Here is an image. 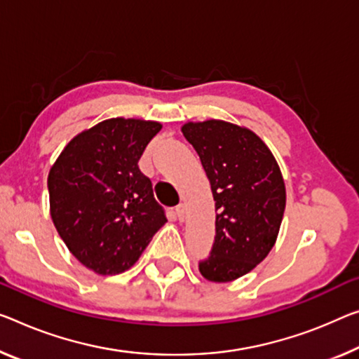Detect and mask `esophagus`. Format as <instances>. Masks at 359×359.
<instances>
[{"label":"esophagus","mask_w":359,"mask_h":359,"mask_svg":"<svg viewBox=\"0 0 359 359\" xmlns=\"http://www.w3.org/2000/svg\"><path fill=\"white\" fill-rule=\"evenodd\" d=\"M175 217L178 218V222H183V219H184V205H183V203H180V205L175 208Z\"/></svg>","instance_id":"1"}]
</instances>
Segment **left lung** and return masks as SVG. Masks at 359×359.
Returning a JSON list of instances; mask_svg holds the SVG:
<instances>
[{"instance_id":"1","label":"left lung","mask_w":359,"mask_h":359,"mask_svg":"<svg viewBox=\"0 0 359 359\" xmlns=\"http://www.w3.org/2000/svg\"><path fill=\"white\" fill-rule=\"evenodd\" d=\"M215 201V242L198 271L229 283L262 263L273 249L285 208L279 165L253 131L223 120L186 123Z\"/></svg>"}]
</instances>
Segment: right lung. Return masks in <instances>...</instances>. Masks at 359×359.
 Wrapping results in <instances>:
<instances>
[{"instance_id": "1", "label": "right lung", "mask_w": 359, "mask_h": 359, "mask_svg": "<svg viewBox=\"0 0 359 359\" xmlns=\"http://www.w3.org/2000/svg\"><path fill=\"white\" fill-rule=\"evenodd\" d=\"M158 122L109 118L72 140L48 175L51 218L76 260L102 276L133 266L167 222L137 162Z\"/></svg>"}]
</instances>
